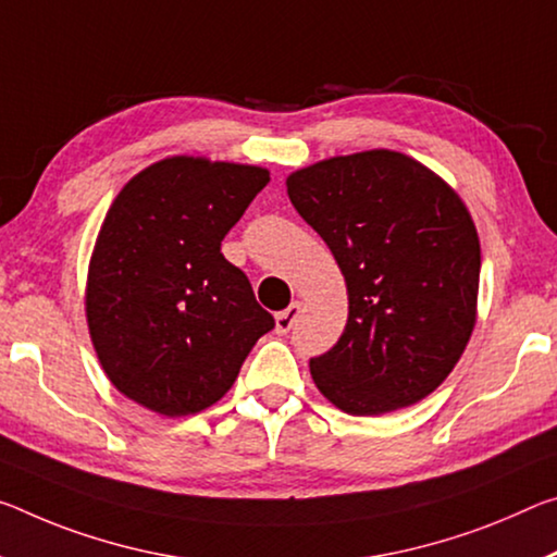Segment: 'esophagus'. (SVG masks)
<instances>
[{
	"label": "esophagus",
	"mask_w": 557,
	"mask_h": 557,
	"mask_svg": "<svg viewBox=\"0 0 557 557\" xmlns=\"http://www.w3.org/2000/svg\"><path fill=\"white\" fill-rule=\"evenodd\" d=\"M299 312H302V305H299V302H293V305L287 307V310L277 312V317H275V332L277 334H287L289 330H293V326L299 320Z\"/></svg>",
	"instance_id": "1"
}]
</instances>
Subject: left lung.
Wrapping results in <instances>:
<instances>
[{
    "mask_svg": "<svg viewBox=\"0 0 557 557\" xmlns=\"http://www.w3.org/2000/svg\"><path fill=\"white\" fill-rule=\"evenodd\" d=\"M285 183L349 295L339 342L310 359L317 389L351 417L426 399L461 359L479 314L481 243L466 202L389 148L324 158Z\"/></svg>",
    "mask_w": 557,
    "mask_h": 557,
    "instance_id": "8db88e82",
    "label": "left lung"
}]
</instances>
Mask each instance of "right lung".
<instances>
[{
	"label": "right lung",
	"instance_id": "right-lung-1",
	"mask_svg": "<svg viewBox=\"0 0 557 557\" xmlns=\"http://www.w3.org/2000/svg\"><path fill=\"white\" fill-rule=\"evenodd\" d=\"M268 181L262 165L171 156L113 198L84 310L101 369L126 399L171 419L208 409L275 326L220 252Z\"/></svg>",
	"mask_w": 557,
	"mask_h": 557
}]
</instances>
